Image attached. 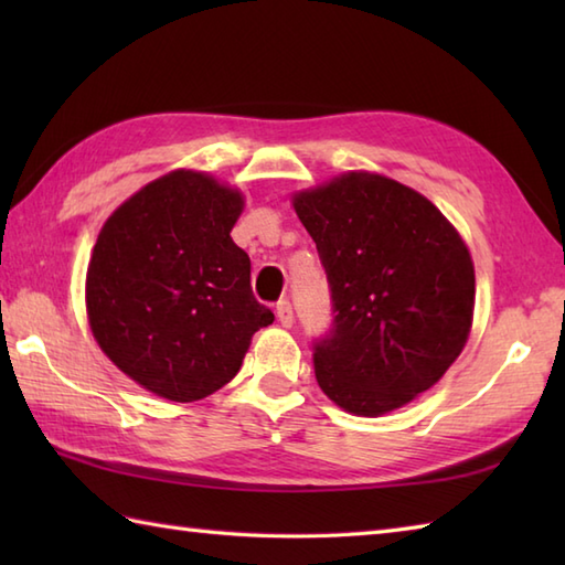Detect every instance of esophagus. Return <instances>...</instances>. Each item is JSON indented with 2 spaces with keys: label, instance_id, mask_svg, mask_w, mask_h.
<instances>
[{
  "label": "esophagus",
  "instance_id": "obj_1",
  "mask_svg": "<svg viewBox=\"0 0 565 565\" xmlns=\"http://www.w3.org/2000/svg\"><path fill=\"white\" fill-rule=\"evenodd\" d=\"M276 318H279V322L284 328H291L294 326V308L291 303L286 301V298H281L279 303H276Z\"/></svg>",
  "mask_w": 565,
  "mask_h": 565
}]
</instances>
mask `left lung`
<instances>
[{
  "label": "left lung",
  "mask_w": 565,
  "mask_h": 565,
  "mask_svg": "<svg viewBox=\"0 0 565 565\" xmlns=\"http://www.w3.org/2000/svg\"><path fill=\"white\" fill-rule=\"evenodd\" d=\"M328 276L332 326L313 340L318 386L354 415L411 403L461 354L473 262L435 203L350 172L294 199Z\"/></svg>",
  "instance_id": "8db88e82"
}]
</instances>
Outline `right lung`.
<instances>
[{"instance_id":"add662e5","label":"right lung","mask_w":565,"mask_h":565,"mask_svg":"<svg viewBox=\"0 0 565 565\" xmlns=\"http://www.w3.org/2000/svg\"><path fill=\"white\" fill-rule=\"evenodd\" d=\"M243 196L201 172L140 189L102 227L87 269V313L111 362L174 403L231 381L274 313L249 286L231 237Z\"/></svg>"}]
</instances>
